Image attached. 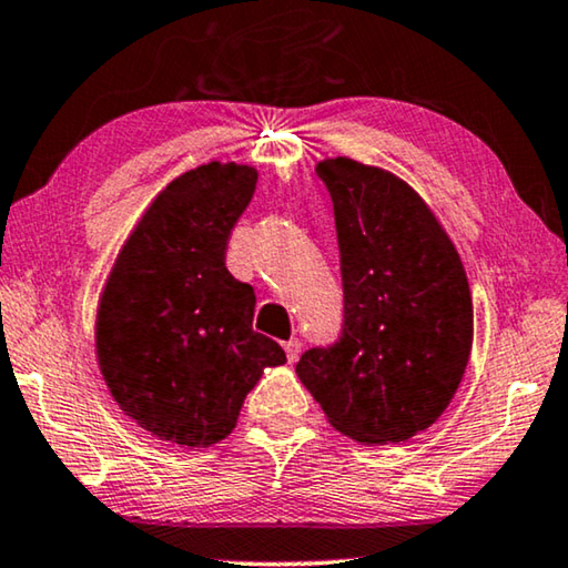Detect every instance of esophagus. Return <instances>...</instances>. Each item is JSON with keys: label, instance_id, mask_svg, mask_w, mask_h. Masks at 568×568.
Wrapping results in <instances>:
<instances>
[{"label": "esophagus", "instance_id": "obj_1", "mask_svg": "<svg viewBox=\"0 0 568 568\" xmlns=\"http://www.w3.org/2000/svg\"><path fill=\"white\" fill-rule=\"evenodd\" d=\"M285 346V354H287V362H298V357H301V342L298 338H291V342H285L283 344Z\"/></svg>", "mask_w": 568, "mask_h": 568}]
</instances>
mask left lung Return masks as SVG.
I'll return each mask as SVG.
<instances>
[{"label":"left lung","instance_id":"left-lung-1","mask_svg":"<svg viewBox=\"0 0 568 568\" xmlns=\"http://www.w3.org/2000/svg\"><path fill=\"white\" fill-rule=\"evenodd\" d=\"M316 173L332 193L344 326L295 372L338 434L408 442L434 423L467 369L474 313L462 257L400 178L352 158Z\"/></svg>","mask_w":568,"mask_h":568}]
</instances>
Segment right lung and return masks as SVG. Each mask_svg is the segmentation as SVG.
<instances>
[{
    "instance_id": "1",
    "label": "right lung",
    "mask_w": 568,
    "mask_h": 568,
    "mask_svg": "<svg viewBox=\"0 0 568 568\" xmlns=\"http://www.w3.org/2000/svg\"><path fill=\"white\" fill-rule=\"evenodd\" d=\"M257 171L206 163L158 193L114 260L97 311V359L134 423L189 448L232 434L265 367L285 362L252 328L255 291L226 270V242Z\"/></svg>"
}]
</instances>
